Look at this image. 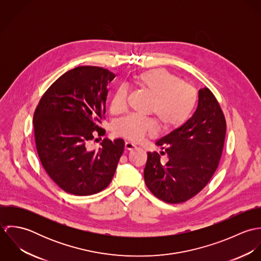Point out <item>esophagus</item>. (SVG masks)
Instances as JSON below:
<instances>
[{
	"label": "esophagus",
	"instance_id": "1",
	"mask_svg": "<svg viewBox=\"0 0 261 261\" xmlns=\"http://www.w3.org/2000/svg\"><path fill=\"white\" fill-rule=\"evenodd\" d=\"M136 148V145H134L133 143H129V142H126L124 144V149L125 150H132Z\"/></svg>",
	"mask_w": 261,
	"mask_h": 261
}]
</instances>
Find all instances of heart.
Masks as SVG:
<instances>
[{
  "label": "heart",
  "instance_id": "obj_1",
  "mask_svg": "<svg viewBox=\"0 0 261 261\" xmlns=\"http://www.w3.org/2000/svg\"><path fill=\"white\" fill-rule=\"evenodd\" d=\"M132 84L150 96L147 113L155 116L164 132L170 133L182 127L191 118L198 101L194 86L168 70L156 68L134 75ZM127 92L124 86H117L112 93L111 112L119 114L126 109ZM114 133L128 141L138 142L145 137H153L156 125L153 119L128 115L114 125Z\"/></svg>",
  "mask_w": 261,
  "mask_h": 261
}]
</instances>
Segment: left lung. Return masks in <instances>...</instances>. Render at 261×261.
I'll return each instance as SVG.
<instances>
[{
  "mask_svg": "<svg viewBox=\"0 0 261 261\" xmlns=\"http://www.w3.org/2000/svg\"><path fill=\"white\" fill-rule=\"evenodd\" d=\"M226 119L208 87L199 90L198 108L186 123L155 143L161 154L148 152L146 185L160 200L178 204L200 193L216 172L223 151ZM167 155V162L160 160Z\"/></svg>",
  "mask_w": 261,
  "mask_h": 261,
  "instance_id": "obj_1",
  "label": "left lung"
}]
</instances>
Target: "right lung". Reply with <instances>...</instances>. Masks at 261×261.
<instances>
[{
	"label": "right lung",
	"instance_id": "right-lung-1",
	"mask_svg": "<svg viewBox=\"0 0 261 261\" xmlns=\"http://www.w3.org/2000/svg\"><path fill=\"white\" fill-rule=\"evenodd\" d=\"M114 77L107 68L78 66L53 82L38 103L33 117L38 155L66 193L93 195L112 182L123 141L105 140L98 150L86 149V144L106 134L99 123L106 118L107 86Z\"/></svg>",
	"mask_w": 261,
	"mask_h": 261
}]
</instances>
